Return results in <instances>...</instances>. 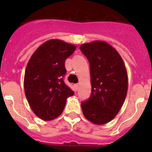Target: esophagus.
Wrapping results in <instances>:
<instances>
[{"mask_svg":"<svg viewBox=\"0 0 152 152\" xmlns=\"http://www.w3.org/2000/svg\"><path fill=\"white\" fill-rule=\"evenodd\" d=\"M79 87H80V84H79V83H76V84H75V88H76V90H78Z\"/></svg>","mask_w":152,"mask_h":152,"instance_id":"esophagus-1","label":"esophagus"}]
</instances>
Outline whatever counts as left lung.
<instances>
[{
  "mask_svg": "<svg viewBox=\"0 0 152 152\" xmlns=\"http://www.w3.org/2000/svg\"><path fill=\"white\" fill-rule=\"evenodd\" d=\"M80 48L90 63L91 83V95L81 108L89 121L104 125L115 118L125 102L127 70L119 53L106 42L96 40Z\"/></svg>",
  "mask_w": 152,
  "mask_h": 152,
  "instance_id": "1",
  "label": "left lung"
}]
</instances>
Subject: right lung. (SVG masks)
I'll return each mask as SVG.
<instances>
[{"mask_svg": "<svg viewBox=\"0 0 152 152\" xmlns=\"http://www.w3.org/2000/svg\"><path fill=\"white\" fill-rule=\"evenodd\" d=\"M76 46L60 39H50L31 55L24 74V92L30 107L39 118L50 121L63 112L74 92L65 85L64 62Z\"/></svg>", "mask_w": 152, "mask_h": 152, "instance_id": "right-lung-1", "label": "right lung"}]
</instances>
